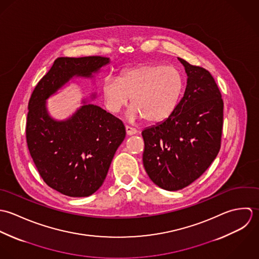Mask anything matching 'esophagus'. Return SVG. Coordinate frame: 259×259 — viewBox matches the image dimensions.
<instances>
[{"instance_id":"1","label":"esophagus","mask_w":259,"mask_h":259,"mask_svg":"<svg viewBox=\"0 0 259 259\" xmlns=\"http://www.w3.org/2000/svg\"><path fill=\"white\" fill-rule=\"evenodd\" d=\"M125 129H126V133H127V135H129V136H131V135H135V134H137V132H138L135 128H132V127H130V126H126V127H125Z\"/></svg>"}]
</instances>
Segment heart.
<instances>
[{"instance_id": "obj_1", "label": "heart", "mask_w": 259, "mask_h": 259, "mask_svg": "<svg viewBox=\"0 0 259 259\" xmlns=\"http://www.w3.org/2000/svg\"><path fill=\"white\" fill-rule=\"evenodd\" d=\"M184 79L173 66L141 65L121 72L119 77L107 76L102 83L106 108L116 114L133 104L127 112L131 121L144 117L155 123L168 118L181 97Z\"/></svg>"}]
</instances>
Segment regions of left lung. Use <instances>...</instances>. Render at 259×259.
<instances>
[{"label":"left lung","mask_w":259,"mask_h":259,"mask_svg":"<svg viewBox=\"0 0 259 259\" xmlns=\"http://www.w3.org/2000/svg\"><path fill=\"white\" fill-rule=\"evenodd\" d=\"M187 75L185 92L173 113L145 128L143 165L162 189L180 190L199 178L220 149L223 101L212 75L178 58Z\"/></svg>","instance_id":"obj_1"}]
</instances>
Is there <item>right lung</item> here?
<instances>
[{
	"label": "right lung",
	"mask_w": 259,
	"mask_h": 259,
	"mask_svg": "<svg viewBox=\"0 0 259 259\" xmlns=\"http://www.w3.org/2000/svg\"><path fill=\"white\" fill-rule=\"evenodd\" d=\"M109 58L61 57L39 81L28 105L27 144L48 186L70 197H87L103 184L126 131L121 120L85 100L65 120L48 112L47 99L74 77L94 78ZM92 99L96 94H92Z\"/></svg>",
	"instance_id": "add662e5"
}]
</instances>
